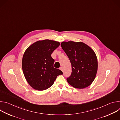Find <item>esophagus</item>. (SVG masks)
Wrapping results in <instances>:
<instances>
[{"label": "esophagus", "instance_id": "34e87169", "mask_svg": "<svg viewBox=\"0 0 120 120\" xmlns=\"http://www.w3.org/2000/svg\"><path fill=\"white\" fill-rule=\"evenodd\" d=\"M60 70H61L62 71H63V68H62V67H60Z\"/></svg>", "mask_w": 120, "mask_h": 120}]
</instances>
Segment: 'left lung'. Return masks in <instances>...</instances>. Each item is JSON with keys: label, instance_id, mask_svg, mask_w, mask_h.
<instances>
[{"label": "left lung", "instance_id": "obj_1", "mask_svg": "<svg viewBox=\"0 0 120 120\" xmlns=\"http://www.w3.org/2000/svg\"><path fill=\"white\" fill-rule=\"evenodd\" d=\"M61 45L72 65L71 75L66 79L68 82L75 88L89 86L97 71V59L94 51L81 42H62Z\"/></svg>", "mask_w": 120, "mask_h": 120}]
</instances>
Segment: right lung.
<instances>
[{
  "mask_svg": "<svg viewBox=\"0 0 120 120\" xmlns=\"http://www.w3.org/2000/svg\"><path fill=\"white\" fill-rule=\"evenodd\" d=\"M59 45L58 42L46 39L34 43L26 50L22 69L27 82L34 89L43 91L49 88L57 76L63 74L54 67L55 60L51 57Z\"/></svg>",
  "mask_w": 120,
  "mask_h": 120,
  "instance_id": "right-lung-1",
  "label": "right lung"
}]
</instances>
